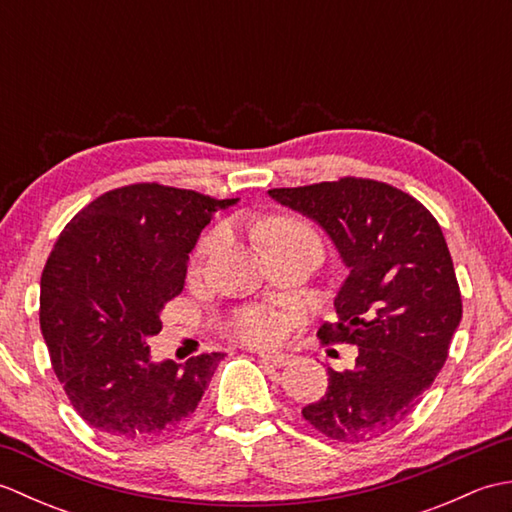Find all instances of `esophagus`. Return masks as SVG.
Listing matches in <instances>:
<instances>
[{
    "instance_id": "esophagus-1",
    "label": "esophagus",
    "mask_w": 512,
    "mask_h": 512,
    "mask_svg": "<svg viewBox=\"0 0 512 512\" xmlns=\"http://www.w3.org/2000/svg\"><path fill=\"white\" fill-rule=\"evenodd\" d=\"M264 363L273 367H286L290 363V356L284 352H257Z\"/></svg>"
}]
</instances>
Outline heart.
<instances>
[{
    "mask_svg": "<svg viewBox=\"0 0 512 512\" xmlns=\"http://www.w3.org/2000/svg\"><path fill=\"white\" fill-rule=\"evenodd\" d=\"M220 235H222L220 231H211L209 235H206L198 244L195 257L202 259L209 255L215 248V244L220 242ZM290 237L317 239L312 228L306 222L297 220V217L270 215L268 220H264L262 226H259V239H262L264 246L275 244V242H284V239H290ZM231 332L237 336V339H242L250 345H268V343H275L279 339L281 325L273 317V314L266 310H250L231 323Z\"/></svg>",
    "mask_w": 512,
    "mask_h": 512,
    "instance_id": "b5f03b06",
    "label": "heart"
}]
</instances>
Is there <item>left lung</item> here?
Segmentation results:
<instances>
[{"label":"left lung","instance_id":"obj_1","mask_svg":"<svg viewBox=\"0 0 512 512\" xmlns=\"http://www.w3.org/2000/svg\"><path fill=\"white\" fill-rule=\"evenodd\" d=\"M317 220L350 268L325 321L323 343L358 347L356 367L334 372L328 391L303 407L325 438L374 440L416 409L444 361L462 319V295L436 217L387 182L345 176L268 191Z\"/></svg>","mask_w":512,"mask_h":512}]
</instances>
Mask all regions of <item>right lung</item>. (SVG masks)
I'll list each match as a JSON object with an SVG mask.
<instances>
[{
  "instance_id": "right-lung-1",
  "label": "right lung",
  "mask_w": 512,
  "mask_h": 512,
  "mask_svg": "<svg viewBox=\"0 0 512 512\" xmlns=\"http://www.w3.org/2000/svg\"><path fill=\"white\" fill-rule=\"evenodd\" d=\"M235 202L136 182L99 195L54 242L41 273V334L70 405L105 438L154 442L198 409L224 354L151 363L145 341L182 292L202 228Z\"/></svg>"
}]
</instances>
